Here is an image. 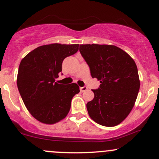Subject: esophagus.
Masks as SVG:
<instances>
[{
    "label": "esophagus",
    "instance_id": "esophagus-1",
    "mask_svg": "<svg viewBox=\"0 0 159 159\" xmlns=\"http://www.w3.org/2000/svg\"><path fill=\"white\" fill-rule=\"evenodd\" d=\"M86 90H88V88H87V87H82V88H80V91H81L82 93H83V92H85Z\"/></svg>",
    "mask_w": 159,
    "mask_h": 159
}]
</instances>
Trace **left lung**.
<instances>
[{
    "label": "left lung",
    "mask_w": 159,
    "mask_h": 159,
    "mask_svg": "<svg viewBox=\"0 0 159 159\" xmlns=\"http://www.w3.org/2000/svg\"><path fill=\"white\" fill-rule=\"evenodd\" d=\"M93 78L101 82L92 90L94 98L87 103L91 119L105 127H114L127 118L140 90L138 67L131 56L113 45H80Z\"/></svg>",
    "instance_id": "1"
}]
</instances>
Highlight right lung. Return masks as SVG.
<instances>
[{"instance_id": "add662e5", "label": "right lung", "mask_w": 159, "mask_h": 159, "mask_svg": "<svg viewBox=\"0 0 159 159\" xmlns=\"http://www.w3.org/2000/svg\"><path fill=\"white\" fill-rule=\"evenodd\" d=\"M79 44L59 43L41 45L21 59L17 87L30 114L41 123L53 125L67 116L73 97L80 93L76 83L55 82L62 71V62L76 53Z\"/></svg>"}]
</instances>
